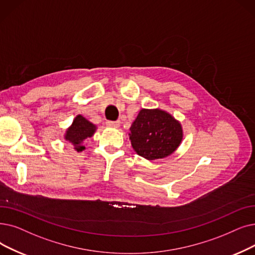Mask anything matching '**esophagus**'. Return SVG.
Listing matches in <instances>:
<instances>
[{
	"label": "esophagus",
	"mask_w": 255,
	"mask_h": 255,
	"mask_svg": "<svg viewBox=\"0 0 255 255\" xmlns=\"http://www.w3.org/2000/svg\"><path fill=\"white\" fill-rule=\"evenodd\" d=\"M106 126H107V127H112V128H119V127H120V122L107 121V122H106Z\"/></svg>",
	"instance_id": "obj_1"
}]
</instances>
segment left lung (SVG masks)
<instances>
[{
  "label": "left lung",
  "instance_id": "left-lung-1",
  "mask_svg": "<svg viewBox=\"0 0 255 255\" xmlns=\"http://www.w3.org/2000/svg\"><path fill=\"white\" fill-rule=\"evenodd\" d=\"M182 138L180 122L159 108L140 109L129 132L132 148L148 160L170 156L180 146Z\"/></svg>",
  "mask_w": 255,
  "mask_h": 255
}]
</instances>
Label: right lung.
<instances>
[{"instance_id":"1","label":"right lung","mask_w":255,"mask_h":255,"mask_svg":"<svg viewBox=\"0 0 255 255\" xmlns=\"http://www.w3.org/2000/svg\"><path fill=\"white\" fill-rule=\"evenodd\" d=\"M96 130V125L91 123L90 121L86 120L81 115H78L74 119L72 125L66 129L64 138L72 143L77 152H81L85 149L83 141L88 137H92Z\"/></svg>"}]
</instances>
